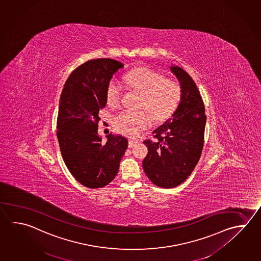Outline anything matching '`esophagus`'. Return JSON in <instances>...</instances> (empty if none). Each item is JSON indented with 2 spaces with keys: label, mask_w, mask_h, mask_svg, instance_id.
Listing matches in <instances>:
<instances>
[{
  "label": "esophagus",
  "mask_w": 261,
  "mask_h": 261,
  "mask_svg": "<svg viewBox=\"0 0 261 261\" xmlns=\"http://www.w3.org/2000/svg\"><path fill=\"white\" fill-rule=\"evenodd\" d=\"M137 144V141H134V140H129V142H128V147L129 148H133L134 146Z\"/></svg>",
  "instance_id": "1"
}]
</instances>
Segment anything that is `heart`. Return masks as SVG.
Segmentation results:
<instances>
[{"mask_svg": "<svg viewBox=\"0 0 261 261\" xmlns=\"http://www.w3.org/2000/svg\"><path fill=\"white\" fill-rule=\"evenodd\" d=\"M131 89L142 94L140 108L146 111H123L113 118L119 133L128 138H138L140 132L156 121H164L176 110L182 98V87L177 81L166 79L163 74L148 67L134 69L124 76ZM123 89L117 80L112 79L106 89V99L110 106L120 103Z\"/></svg>", "mask_w": 261, "mask_h": 261, "instance_id": "heart-1", "label": "heart"}]
</instances>
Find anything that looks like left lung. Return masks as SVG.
I'll return each mask as SVG.
<instances>
[{"label":"left lung","instance_id":"obj_1","mask_svg":"<svg viewBox=\"0 0 261 261\" xmlns=\"http://www.w3.org/2000/svg\"><path fill=\"white\" fill-rule=\"evenodd\" d=\"M182 87V98L172 118L145 140L148 155L143 169L157 187L172 188L186 181L201 156L206 116L201 96L192 77L179 66L170 67Z\"/></svg>","mask_w":261,"mask_h":261}]
</instances>
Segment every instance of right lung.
Instances as JSON below:
<instances>
[{"label": "right lung", "instance_id": "obj_1", "mask_svg": "<svg viewBox=\"0 0 261 261\" xmlns=\"http://www.w3.org/2000/svg\"><path fill=\"white\" fill-rule=\"evenodd\" d=\"M123 64L113 59L89 60L74 69L64 84L57 117V138L65 165L81 185L107 186L116 176L127 139L98 134L99 110L107 103L106 89Z\"/></svg>", "mask_w": 261, "mask_h": 261}]
</instances>
